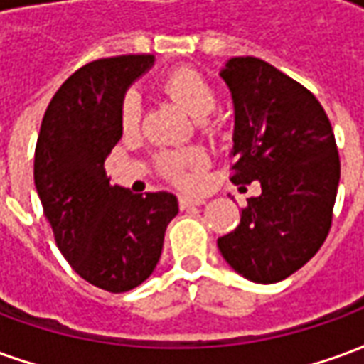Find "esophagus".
Here are the masks:
<instances>
[{"mask_svg":"<svg viewBox=\"0 0 364 364\" xmlns=\"http://www.w3.org/2000/svg\"><path fill=\"white\" fill-rule=\"evenodd\" d=\"M206 200L198 197H179V206L181 208H189V206H203Z\"/></svg>","mask_w":364,"mask_h":364,"instance_id":"obj_1","label":"esophagus"}]
</instances>
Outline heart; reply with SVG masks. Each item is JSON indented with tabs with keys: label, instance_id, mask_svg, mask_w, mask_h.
<instances>
[{
	"label": "heart",
	"instance_id": "b5f03b06",
	"mask_svg": "<svg viewBox=\"0 0 364 364\" xmlns=\"http://www.w3.org/2000/svg\"><path fill=\"white\" fill-rule=\"evenodd\" d=\"M164 91L197 120H205L216 109V93L213 85L198 72L189 68L175 70L167 75L164 80ZM140 97L136 93H128L120 111V122L124 130L136 128L140 120ZM158 164L161 171L173 177L177 183L191 185L205 166V156L198 150L164 151L158 158Z\"/></svg>",
	"mask_w": 364,
	"mask_h": 364
}]
</instances>
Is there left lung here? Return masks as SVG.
Returning <instances> with one entry per match:
<instances>
[{"label": "left lung", "instance_id": "1", "mask_svg": "<svg viewBox=\"0 0 364 364\" xmlns=\"http://www.w3.org/2000/svg\"><path fill=\"white\" fill-rule=\"evenodd\" d=\"M234 101L236 185L259 181L234 232L218 237L247 281L279 282L312 259L328 237L339 185L336 136L320 101L267 62L230 58L220 70Z\"/></svg>", "mask_w": 364, "mask_h": 364}]
</instances>
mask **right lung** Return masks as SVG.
Returning <instances> with one entry per match:
<instances>
[{"label":"right lung","mask_w":364,"mask_h":364,"mask_svg":"<svg viewBox=\"0 0 364 364\" xmlns=\"http://www.w3.org/2000/svg\"><path fill=\"white\" fill-rule=\"evenodd\" d=\"M154 62L130 54L80 68L52 97L36 140L35 187L58 250L82 279L109 292L136 289L154 273L179 213L173 193L134 195L105 173L122 136L124 95Z\"/></svg>","instance_id":"right-lung-1"}]
</instances>
